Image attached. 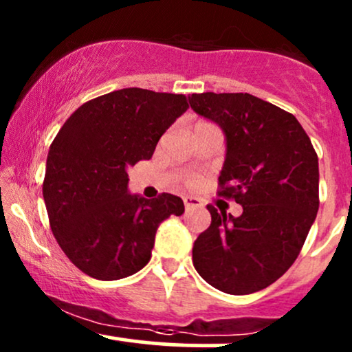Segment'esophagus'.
<instances>
[{
	"label": "esophagus",
	"instance_id": "esophagus-1",
	"mask_svg": "<svg viewBox=\"0 0 352 352\" xmlns=\"http://www.w3.org/2000/svg\"><path fill=\"white\" fill-rule=\"evenodd\" d=\"M184 204H185V208H187V210L204 207V205H201V201L199 199H195V197H184Z\"/></svg>",
	"mask_w": 352,
	"mask_h": 352
}]
</instances>
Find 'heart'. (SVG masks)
Wrapping results in <instances>:
<instances>
[{"label": "heart", "mask_w": 352, "mask_h": 352, "mask_svg": "<svg viewBox=\"0 0 352 352\" xmlns=\"http://www.w3.org/2000/svg\"><path fill=\"white\" fill-rule=\"evenodd\" d=\"M205 125H210V124H207V122H197L195 125H193V129H195V127H205Z\"/></svg>", "instance_id": "heart-1"}]
</instances>
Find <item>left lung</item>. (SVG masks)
Wrapping results in <instances>:
<instances>
[{
	"label": "left lung",
	"instance_id": "left-lung-1",
	"mask_svg": "<svg viewBox=\"0 0 352 352\" xmlns=\"http://www.w3.org/2000/svg\"><path fill=\"white\" fill-rule=\"evenodd\" d=\"M225 134L220 195L240 217L208 205L212 223L193 243V266L228 294L265 289L294 263L319 208V167L308 134L289 112L243 92L188 96Z\"/></svg>",
	"mask_w": 352,
	"mask_h": 352
}]
</instances>
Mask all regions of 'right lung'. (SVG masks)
Instances as JSON below:
<instances>
[{
  "label": "right lung",
  "mask_w": 352,
  "mask_h": 352,
  "mask_svg": "<svg viewBox=\"0 0 352 352\" xmlns=\"http://www.w3.org/2000/svg\"><path fill=\"white\" fill-rule=\"evenodd\" d=\"M188 109L184 94L127 87L82 104L52 140L43 197L52 235L82 273L127 278L148 263L159 225L184 213L172 193L129 192L127 168L152 157Z\"/></svg>",
  "instance_id": "right-lung-1"
}]
</instances>
